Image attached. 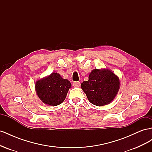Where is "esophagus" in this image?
Segmentation results:
<instances>
[{"instance_id": "34e87169", "label": "esophagus", "mask_w": 152, "mask_h": 152, "mask_svg": "<svg viewBox=\"0 0 152 152\" xmlns=\"http://www.w3.org/2000/svg\"><path fill=\"white\" fill-rule=\"evenodd\" d=\"M73 86L74 87H79L80 86V82H74L73 83Z\"/></svg>"}]
</instances>
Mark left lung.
<instances>
[{
  "label": "left lung",
  "mask_w": 152,
  "mask_h": 152,
  "mask_svg": "<svg viewBox=\"0 0 152 152\" xmlns=\"http://www.w3.org/2000/svg\"><path fill=\"white\" fill-rule=\"evenodd\" d=\"M120 87L117 76L108 69H94L89 80L81 84L82 90L89 102L96 106H103L112 102Z\"/></svg>",
  "instance_id": "left-lung-1"
}]
</instances>
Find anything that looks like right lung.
Wrapping results in <instances>:
<instances>
[{"mask_svg": "<svg viewBox=\"0 0 152 152\" xmlns=\"http://www.w3.org/2000/svg\"><path fill=\"white\" fill-rule=\"evenodd\" d=\"M71 83L64 79L57 73L38 80L35 84V89L39 98L45 104L50 106L60 104L65 99Z\"/></svg>", "mask_w": 152, "mask_h": 152, "instance_id": "1", "label": "right lung"}]
</instances>
